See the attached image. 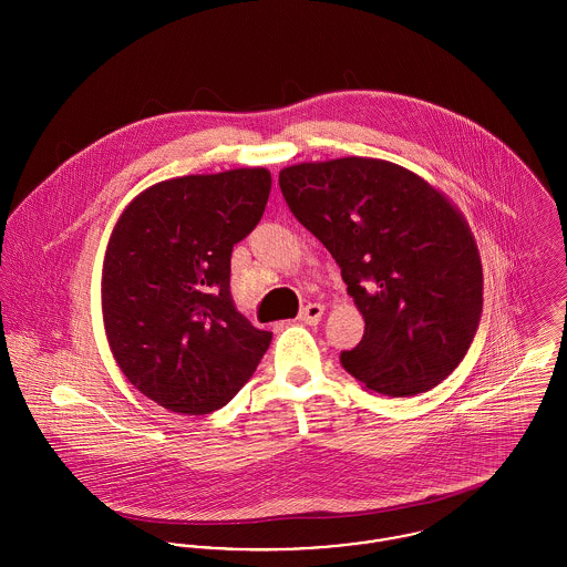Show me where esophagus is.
<instances>
[{
  "label": "esophagus",
  "mask_w": 567,
  "mask_h": 567,
  "mask_svg": "<svg viewBox=\"0 0 567 567\" xmlns=\"http://www.w3.org/2000/svg\"><path fill=\"white\" fill-rule=\"evenodd\" d=\"M321 317H323V306L321 305L305 306V308H302V312H300V321H302V323H308V326L319 323V321H321Z\"/></svg>",
  "instance_id": "1"
}]
</instances>
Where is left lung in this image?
<instances>
[{
    "mask_svg": "<svg viewBox=\"0 0 567 567\" xmlns=\"http://www.w3.org/2000/svg\"><path fill=\"white\" fill-rule=\"evenodd\" d=\"M296 219L339 262L364 317L341 364L386 396L432 391L473 346L483 271L462 214L421 176L369 157L280 171Z\"/></svg>",
    "mask_w": 567,
    "mask_h": 567,
    "instance_id": "1",
    "label": "left lung"
}]
</instances>
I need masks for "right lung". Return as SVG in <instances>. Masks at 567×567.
<instances>
[{"label":"right lung","mask_w":567,"mask_h":567,"mask_svg":"<svg viewBox=\"0 0 567 567\" xmlns=\"http://www.w3.org/2000/svg\"><path fill=\"white\" fill-rule=\"evenodd\" d=\"M265 168L162 181L114 226L103 262V321L131 384L178 414H209L252 378L271 332L230 296L233 246L261 221Z\"/></svg>","instance_id":"obj_1"}]
</instances>
